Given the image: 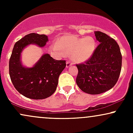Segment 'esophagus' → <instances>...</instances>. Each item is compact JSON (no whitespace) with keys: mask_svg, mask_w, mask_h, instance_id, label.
Segmentation results:
<instances>
[{"mask_svg":"<svg viewBox=\"0 0 133 133\" xmlns=\"http://www.w3.org/2000/svg\"><path fill=\"white\" fill-rule=\"evenodd\" d=\"M73 64L71 62H69V61H68L66 62V68H69V67H71V65H72Z\"/></svg>","mask_w":133,"mask_h":133,"instance_id":"esophagus-1","label":"esophagus"}]
</instances>
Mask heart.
Here are the masks:
<instances>
[{
	"label": "heart",
	"mask_w": 133,
	"mask_h": 133,
	"mask_svg": "<svg viewBox=\"0 0 133 133\" xmlns=\"http://www.w3.org/2000/svg\"><path fill=\"white\" fill-rule=\"evenodd\" d=\"M97 43L94 37L86 36L79 37L74 35L62 36L51 46L52 51L59 55H69L74 63H82L92 57Z\"/></svg>",
	"instance_id": "obj_1"
}]
</instances>
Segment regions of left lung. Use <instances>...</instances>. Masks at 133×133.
<instances>
[{
	"mask_svg": "<svg viewBox=\"0 0 133 133\" xmlns=\"http://www.w3.org/2000/svg\"><path fill=\"white\" fill-rule=\"evenodd\" d=\"M99 44L85 64H76V83L83 92L99 94L111 89L120 75L122 55L114 39L100 31L94 32Z\"/></svg>",
	"mask_w": 133,
	"mask_h": 133,
	"instance_id": "left-lung-1",
	"label": "left lung"
}]
</instances>
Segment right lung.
Listing matches in <instances>:
<instances>
[{
  "label": "right lung",
  "instance_id": "right-lung-1",
  "mask_svg": "<svg viewBox=\"0 0 133 133\" xmlns=\"http://www.w3.org/2000/svg\"><path fill=\"white\" fill-rule=\"evenodd\" d=\"M48 41L44 34L31 33L15 44L9 60V75L17 91L25 97L43 99L56 91L59 75L65 68V61H57L44 54L32 68L21 62V52L30 44L44 47Z\"/></svg>",
  "mask_w": 133,
  "mask_h": 133
}]
</instances>
